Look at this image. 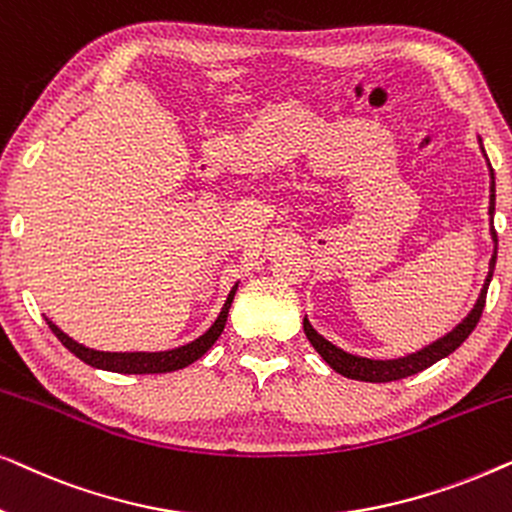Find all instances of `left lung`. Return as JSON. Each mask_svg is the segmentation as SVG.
I'll return each instance as SVG.
<instances>
[{
	"label": "left lung",
	"mask_w": 512,
	"mask_h": 512,
	"mask_svg": "<svg viewBox=\"0 0 512 512\" xmlns=\"http://www.w3.org/2000/svg\"><path fill=\"white\" fill-rule=\"evenodd\" d=\"M478 142H480V151L485 153V149H482V139L480 137H478ZM485 158H487V153H485ZM487 165H489V160H487ZM494 205H496V184H494V170H492V165H489V221L494 219ZM489 235H492V242H494V254H492V258H489V272L485 277V284H482V289H480L478 300H475L471 312H468L466 317L461 319L450 333H445L443 338L433 340L431 345L417 349V352H412V354L398 356V359H368V356L349 354V352H345V349H340L338 345H333L331 340H326L324 335H319L317 331H314L310 319L305 317L303 328H305L307 340L312 342V347L317 349L321 359H324L328 366L335 370V373L345 375V377H349V380L394 382V380H403V377L417 375V373H422V370L431 368L433 363L445 359V356H450L454 349H459L461 345H464V340L473 333V328L478 326V321L482 317V310H485L487 289H489V282H492V275H494L496 247H499L494 226L489 228Z\"/></svg>",
	"instance_id": "left-lung-1"
}]
</instances>
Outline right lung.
Listing matches in <instances>:
<instances>
[{"label": "right lung", "mask_w": 512, "mask_h": 512, "mask_svg": "<svg viewBox=\"0 0 512 512\" xmlns=\"http://www.w3.org/2000/svg\"><path fill=\"white\" fill-rule=\"evenodd\" d=\"M237 284L230 289L226 303H223L221 312H219V317L214 319V324L209 326L207 331L200 335V338H195L193 342H186V345H181V347L165 349V352H100V349H90L86 345H81V342H76L74 338H69V335L65 331H60V328L55 326L51 319H46V324L55 333V338H58L62 345L69 349V352H72L74 356H79L83 363H88V366H93V368L109 370V373H123V375L172 373V370L191 366L193 361H198L200 356L205 354L216 340H219L223 328H226L228 310H230V305H233Z\"/></svg>", "instance_id": "1"}]
</instances>
